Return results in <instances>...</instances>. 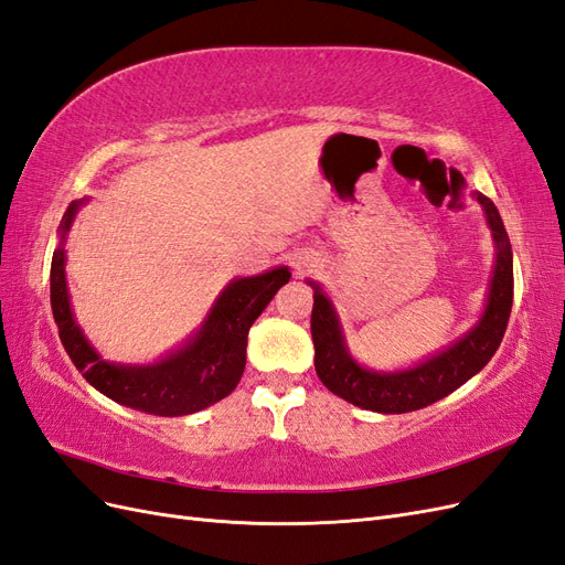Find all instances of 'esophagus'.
<instances>
[{"instance_id": "34e87169", "label": "esophagus", "mask_w": 565, "mask_h": 565, "mask_svg": "<svg viewBox=\"0 0 565 565\" xmlns=\"http://www.w3.org/2000/svg\"><path fill=\"white\" fill-rule=\"evenodd\" d=\"M295 268H297L299 276H303V273H309V270L316 268V259H313V256H297Z\"/></svg>"}]
</instances>
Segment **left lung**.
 Returning <instances> with one entry per match:
<instances>
[{"label": "left lung", "instance_id": "left-lung-1", "mask_svg": "<svg viewBox=\"0 0 565 565\" xmlns=\"http://www.w3.org/2000/svg\"><path fill=\"white\" fill-rule=\"evenodd\" d=\"M473 198L483 207L494 243V270L486 309L469 332L452 341L448 349L424 358L422 363L393 372H377L358 363L347 347L332 299L316 280H309L313 287L311 337L316 347V372L334 396L382 415L413 413V409L446 398L448 393L469 382L500 349L511 301H514V254H511L509 235L492 200L481 193H473Z\"/></svg>", "mask_w": 565, "mask_h": 565}]
</instances>
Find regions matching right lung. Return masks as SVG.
<instances>
[{
  "label": "right lung",
  "instance_id": "obj_1",
  "mask_svg": "<svg viewBox=\"0 0 565 565\" xmlns=\"http://www.w3.org/2000/svg\"><path fill=\"white\" fill-rule=\"evenodd\" d=\"M84 200L71 202L58 226V247L51 259V311L58 324L61 344L71 361L96 391L110 401L148 415L181 417L226 398L241 382L247 361V334L252 322L289 282L287 266L259 276L235 278L216 297L200 330L183 344L150 365L110 363L89 344L75 320L65 280V237Z\"/></svg>",
  "mask_w": 565,
  "mask_h": 565
}]
</instances>
